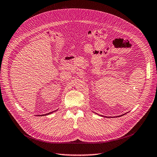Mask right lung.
<instances>
[{
    "mask_svg": "<svg viewBox=\"0 0 157 157\" xmlns=\"http://www.w3.org/2000/svg\"><path fill=\"white\" fill-rule=\"evenodd\" d=\"M50 113H48V114H50Z\"/></svg>",
    "mask_w": 157,
    "mask_h": 157,
    "instance_id": "obj_1",
    "label": "right lung"
}]
</instances>
